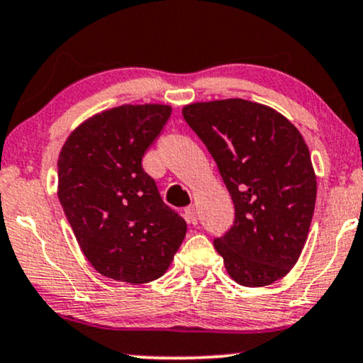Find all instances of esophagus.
Instances as JSON below:
<instances>
[{
    "label": "esophagus",
    "instance_id": "obj_1",
    "mask_svg": "<svg viewBox=\"0 0 363 363\" xmlns=\"http://www.w3.org/2000/svg\"><path fill=\"white\" fill-rule=\"evenodd\" d=\"M184 216H186L187 223H189V225L198 223V215H196V208L193 206V204L184 209Z\"/></svg>",
    "mask_w": 363,
    "mask_h": 363
}]
</instances>
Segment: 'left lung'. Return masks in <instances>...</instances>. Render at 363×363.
<instances>
[{
	"instance_id": "obj_1",
	"label": "left lung",
	"mask_w": 363,
	"mask_h": 363,
	"mask_svg": "<svg viewBox=\"0 0 363 363\" xmlns=\"http://www.w3.org/2000/svg\"><path fill=\"white\" fill-rule=\"evenodd\" d=\"M182 116L208 147L233 201V226L215 240L230 277L262 287L287 276L316 203L303 135L274 108L240 98L186 104Z\"/></svg>"
}]
</instances>
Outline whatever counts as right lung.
Masks as SVG:
<instances>
[{
    "label": "right lung",
    "mask_w": 363,
    "mask_h": 363,
    "mask_svg": "<svg viewBox=\"0 0 363 363\" xmlns=\"http://www.w3.org/2000/svg\"><path fill=\"white\" fill-rule=\"evenodd\" d=\"M172 106L121 104L69 135L57 160V196L89 264L104 277L145 284L164 276L187 225L164 204L142 157Z\"/></svg>",
    "instance_id": "obj_1"
}]
</instances>
